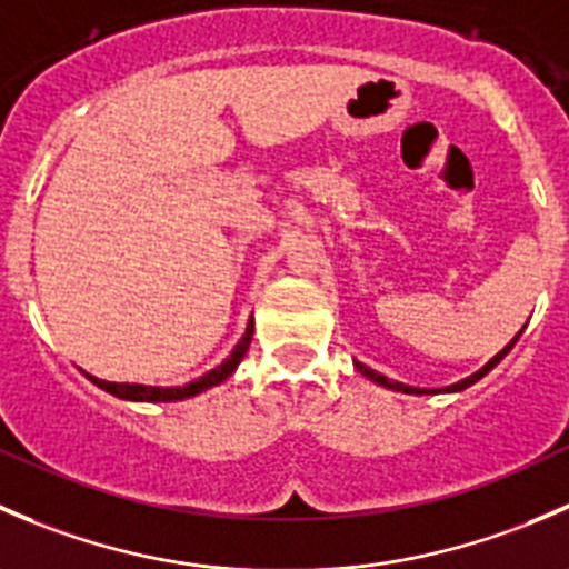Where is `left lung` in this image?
Returning <instances> with one entry per match:
<instances>
[{
  "label": "left lung",
  "mask_w": 569,
  "mask_h": 569,
  "mask_svg": "<svg viewBox=\"0 0 569 569\" xmlns=\"http://www.w3.org/2000/svg\"><path fill=\"white\" fill-rule=\"evenodd\" d=\"M517 339H520V333H517V336H515V339H511V341H509V345H506V347H503V350H500V352H498V356H495V358H492V361H487V363H483V367H481V369H478V372H472V375H470V378L459 380V383H453V386H445V391H461V389H467V386H472V383H476V380H481V378H483V375H487V372H489V369H495V367H498V363H500V361H503V356H506V352H509V350H511V347H515V341H517ZM356 369H358V372H361V375H363V378L375 380V383H378V386H386V389H395V391H406V395H425V389H422V391H419V389H413V386H406V383H397V380H389V378H386V375L375 372V369H369V367H367V363H361V361H356Z\"/></svg>",
  "instance_id": "left-lung-1"
}]
</instances>
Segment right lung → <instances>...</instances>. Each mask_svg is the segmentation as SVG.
<instances>
[{
  "label": "right lung",
  "mask_w": 569,
  "mask_h": 569,
  "mask_svg": "<svg viewBox=\"0 0 569 569\" xmlns=\"http://www.w3.org/2000/svg\"><path fill=\"white\" fill-rule=\"evenodd\" d=\"M252 330H256V322H247V330L244 336L239 339V345L233 347V352H230L228 358H224L222 363H219L217 369H211V372H206L202 378L191 380V383L186 386H144V383H110V380H102V378H93V375L82 372L86 375L91 383H97L99 389H104L108 395L113 397H121V400H132V402H174V400H186V397H194L200 395V391L211 389V386H219L222 380H228L230 375L236 372V367L241 363V358H244L247 347H250L252 341Z\"/></svg>",
  "instance_id": "right-lung-1"
}]
</instances>
